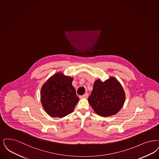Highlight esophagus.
<instances>
[{"label":"esophagus","mask_w":159,"mask_h":159,"mask_svg":"<svg viewBox=\"0 0 159 159\" xmlns=\"http://www.w3.org/2000/svg\"><path fill=\"white\" fill-rule=\"evenodd\" d=\"M88 94L87 93L84 94L83 95L80 96V98H88Z\"/></svg>","instance_id":"1"}]
</instances>
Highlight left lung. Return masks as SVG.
Listing matches in <instances>:
<instances>
[{
	"instance_id": "left-lung-1",
	"label": "left lung",
	"mask_w": 159,
	"mask_h": 159,
	"mask_svg": "<svg viewBox=\"0 0 159 159\" xmlns=\"http://www.w3.org/2000/svg\"><path fill=\"white\" fill-rule=\"evenodd\" d=\"M125 100L123 88L114 77H110L104 82L96 80L88 98V102L96 114L104 117L116 114L123 107Z\"/></svg>"
}]
</instances>
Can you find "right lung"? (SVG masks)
<instances>
[{
    "instance_id": "1",
    "label": "right lung",
    "mask_w": 159,
    "mask_h": 159,
    "mask_svg": "<svg viewBox=\"0 0 159 159\" xmlns=\"http://www.w3.org/2000/svg\"><path fill=\"white\" fill-rule=\"evenodd\" d=\"M73 80V77L58 72L43 85L41 102L45 111L50 116L63 118L73 111L79 98L72 85Z\"/></svg>"
}]
</instances>
